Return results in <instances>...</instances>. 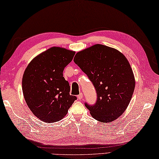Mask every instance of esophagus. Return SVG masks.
<instances>
[{
	"instance_id": "obj_1",
	"label": "esophagus",
	"mask_w": 159,
	"mask_h": 159,
	"mask_svg": "<svg viewBox=\"0 0 159 159\" xmlns=\"http://www.w3.org/2000/svg\"><path fill=\"white\" fill-rule=\"evenodd\" d=\"M77 98H78V100H82L83 98V93H80L79 96H77Z\"/></svg>"
}]
</instances>
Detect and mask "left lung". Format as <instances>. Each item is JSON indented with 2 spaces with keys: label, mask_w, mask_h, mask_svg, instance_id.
Listing matches in <instances>:
<instances>
[{
  "label": "left lung",
  "mask_w": 159,
  "mask_h": 159,
  "mask_svg": "<svg viewBox=\"0 0 159 159\" xmlns=\"http://www.w3.org/2000/svg\"><path fill=\"white\" fill-rule=\"evenodd\" d=\"M74 61L96 88V104H85L91 116L104 123L120 117L129 104L135 87L133 70L126 57L116 48L95 44L78 52Z\"/></svg>",
  "instance_id": "1"
}]
</instances>
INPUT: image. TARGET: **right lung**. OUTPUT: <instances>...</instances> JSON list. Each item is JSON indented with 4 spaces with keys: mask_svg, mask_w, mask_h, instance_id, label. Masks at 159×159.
Wrapping results in <instances>:
<instances>
[{
    "mask_svg": "<svg viewBox=\"0 0 159 159\" xmlns=\"http://www.w3.org/2000/svg\"><path fill=\"white\" fill-rule=\"evenodd\" d=\"M74 55L72 50L54 46L36 56L25 70L24 98L33 115L44 122L61 120L76 100L70 95L69 83L63 76Z\"/></svg>",
    "mask_w": 159,
    "mask_h": 159,
    "instance_id": "right-lung-1",
    "label": "right lung"
}]
</instances>
